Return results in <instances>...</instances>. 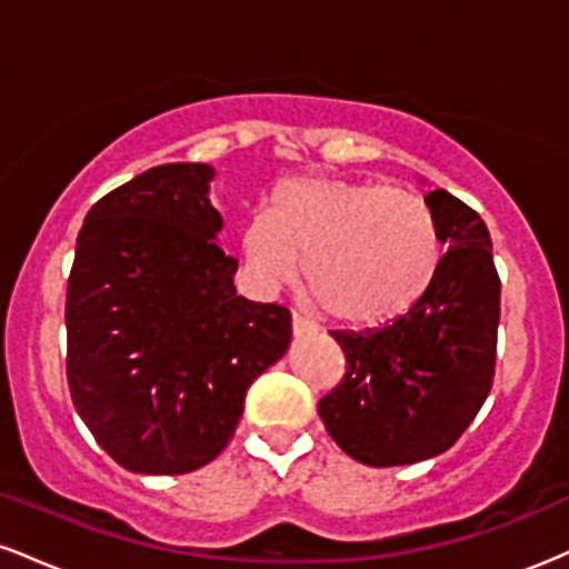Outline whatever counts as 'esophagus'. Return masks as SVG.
Masks as SVG:
<instances>
[{"mask_svg": "<svg viewBox=\"0 0 569 569\" xmlns=\"http://www.w3.org/2000/svg\"><path fill=\"white\" fill-rule=\"evenodd\" d=\"M291 329H293V337H307V335H316L318 326L312 321H307L305 316H299V312H293L291 316Z\"/></svg>", "mask_w": 569, "mask_h": 569, "instance_id": "34e87169", "label": "esophagus"}]
</instances>
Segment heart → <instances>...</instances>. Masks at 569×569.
I'll list each match as a JSON object with an SVG mask.
<instances>
[{"label": "heart", "instance_id": "heart-1", "mask_svg": "<svg viewBox=\"0 0 569 569\" xmlns=\"http://www.w3.org/2000/svg\"><path fill=\"white\" fill-rule=\"evenodd\" d=\"M243 257L267 283L299 276L337 321L382 326L411 310L441 267V234L426 200L396 187L293 176L270 213L246 224Z\"/></svg>", "mask_w": 569, "mask_h": 569}]
</instances>
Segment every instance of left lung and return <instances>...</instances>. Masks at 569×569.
<instances>
[{
	"label": "left lung",
	"instance_id": "obj_1",
	"mask_svg": "<svg viewBox=\"0 0 569 569\" xmlns=\"http://www.w3.org/2000/svg\"><path fill=\"white\" fill-rule=\"evenodd\" d=\"M426 206L447 246L426 297L380 329L331 331L348 371L318 415L363 466H411L447 452L492 390L500 278L489 230L447 189L428 192Z\"/></svg>",
	"mask_w": 569,
	"mask_h": 569
}]
</instances>
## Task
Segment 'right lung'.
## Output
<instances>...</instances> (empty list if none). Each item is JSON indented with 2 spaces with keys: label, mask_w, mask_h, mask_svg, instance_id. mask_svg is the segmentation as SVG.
<instances>
[{
  "label": "right lung",
  "mask_w": 569,
  "mask_h": 569,
  "mask_svg": "<svg viewBox=\"0 0 569 569\" xmlns=\"http://www.w3.org/2000/svg\"><path fill=\"white\" fill-rule=\"evenodd\" d=\"M206 162L149 168L103 194L77 234L67 291L71 401L133 473L217 460L251 382L291 342V312L238 297L217 243Z\"/></svg>",
  "instance_id": "right-lung-1"
}]
</instances>
